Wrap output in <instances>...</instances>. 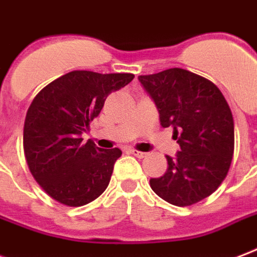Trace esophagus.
<instances>
[{"label":"esophagus","mask_w":257,"mask_h":257,"mask_svg":"<svg viewBox=\"0 0 257 257\" xmlns=\"http://www.w3.org/2000/svg\"><path fill=\"white\" fill-rule=\"evenodd\" d=\"M129 152H131V154H132L133 156H136V158H139V159H143V158H146V156H147L146 152H142V151H137V150H135V148H131V150H129Z\"/></svg>","instance_id":"esophagus-1"}]
</instances>
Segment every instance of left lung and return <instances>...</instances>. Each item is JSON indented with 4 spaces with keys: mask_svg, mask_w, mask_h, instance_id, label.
Returning <instances> with one entry per match:
<instances>
[{
    "mask_svg": "<svg viewBox=\"0 0 257 257\" xmlns=\"http://www.w3.org/2000/svg\"><path fill=\"white\" fill-rule=\"evenodd\" d=\"M163 128H174L181 147L167 158V171L151 178L155 194L175 206H190L220 187L232 164L234 124L226 99L211 81L183 68L140 75Z\"/></svg>",
    "mask_w": 257,
    "mask_h": 257,
    "instance_id": "1",
    "label": "left lung"
}]
</instances>
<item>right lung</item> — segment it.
<instances>
[{
  "mask_svg": "<svg viewBox=\"0 0 257 257\" xmlns=\"http://www.w3.org/2000/svg\"><path fill=\"white\" fill-rule=\"evenodd\" d=\"M128 72H67L33 98L24 122V155L35 181L56 202L87 205L106 190L122 152L83 143L82 132L102 110L107 95L132 81Z\"/></svg>",
  "mask_w": 257,
  "mask_h": 257,
  "instance_id": "right-lung-1",
  "label": "right lung"
}]
</instances>
